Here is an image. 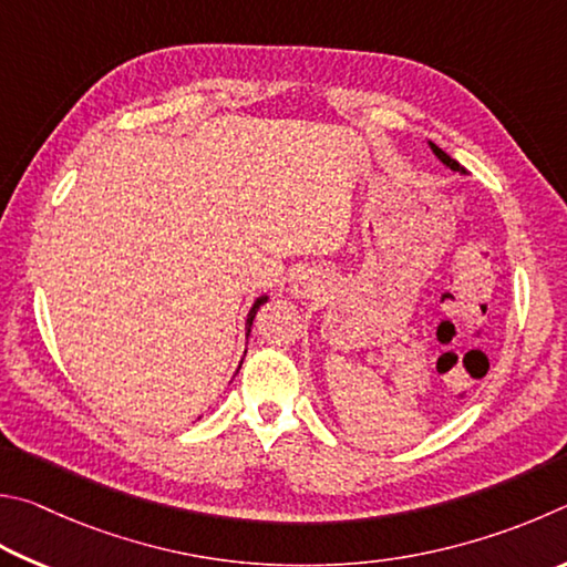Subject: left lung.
<instances>
[{
  "mask_svg": "<svg viewBox=\"0 0 567 567\" xmlns=\"http://www.w3.org/2000/svg\"><path fill=\"white\" fill-rule=\"evenodd\" d=\"M431 148H433V154H435V156H439V158H441V162H443L445 166H451V168H453V172H463V166H461L458 162H455V158H451L449 154H445V152H443V148H439V146H435V144H431Z\"/></svg>",
  "mask_w": 567,
  "mask_h": 567,
  "instance_id": "left-lung-1",
  "label": "left lung"
}]
</instances>
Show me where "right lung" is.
I'll return each instance as SVG.
<instances>
[{"label":"right lung","mask_w":567,"mask_h":567,"mask_svg":"<svg viewBox=\"0 0 567 567\" xmlns=\"http://www.w3.org/2000/svg\"><path fill=\"white\" fill-rule=\"evenodd\" d=\"M261 303H266V296H261V299H258L256 303H254V309L248 311V321H246V326H248V333H251V323H254V316H256V311L261 309Z\"/></svg>","instance_id":"right-lung-1"}]
</instances>
